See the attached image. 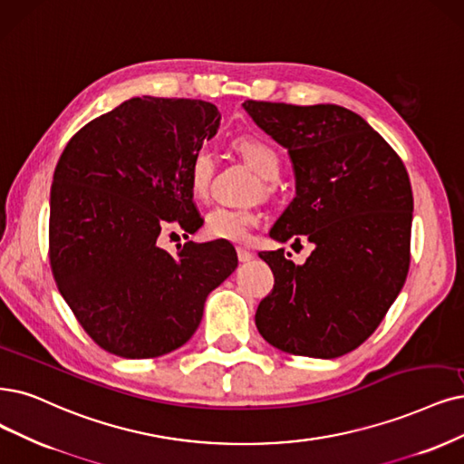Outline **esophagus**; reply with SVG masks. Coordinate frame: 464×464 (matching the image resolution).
I'll return each instance as SVG.
<instances>
[{"label":"esophagus","instance_id":"obj_1","mask_svg":"<svg viewBox=\"0 0 464 464\" xmlns=\"http://www.w3.org/2000/svg\"><path fill=\"white\" fill-rule=\"evenodd\" d=\"M237 258H238V262H241V264H246V262H250L254 258V254L250 250L243 248V246H238L237 248Z\"/></svg>","mask_w":464,"mask_h":464}]
</instances>
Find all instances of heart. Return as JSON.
<instances>
[{"mask_svg": "<svg viewBox=\"0 0 464 464\" xmlns=\"http://www.w3.org/2000/svg\"><path fill=\"white\" fill-rule=\"evenodd\" d=\"M237 152L241 154L243 160L260 176V185L256 187V193L264 197L271 195L273 181L281 176V157L279 152L269 143L258 140V137H241L235 143ZM214 174V157L208 149H198L187 168L188 187L197 198L208 197V188ZM258 216L252 210L243 208H227V206H218L208 216H206L204 231L214 241H227L235 245H243L248 241L250 229L256 227Z\"/></svg>", "mask_w": 464, "mask_h": 464, "instance_id": "1", "label": "heart"}]
</instances>
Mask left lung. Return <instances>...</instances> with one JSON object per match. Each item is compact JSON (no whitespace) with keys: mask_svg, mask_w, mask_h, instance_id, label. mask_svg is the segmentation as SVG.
<instances>
[{"mask_svg":"<svg viewBox=\"0 0 464 464\" xmlns=\"http://www.w3.org/2000/svg\"><path fill=\"white\" fill-rule=\"evenodd\" d=\"M245 111L293 160L296 197L271 229L276 241L314 243L296 266L262 252L276 285L256 327L281 352L340 357L376 331L407 279L413 191L381 133L338 105L246 101Z\"/></svg>","mask_w":464,"mask_h":464,"instance_id":"left-lung-1","label":"left lung"}]
</instances>
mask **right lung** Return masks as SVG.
Wrapping results in <instances>:
<instances>
[{"instance_id":"obj_1","label":"right lung","mask_w":464,"mask_h":464,"mask_svg":"<svg viewBox=\"0 0 464 464\" xmlns=\"http://www.w3.org/2000/svg\"><path fill=\"white\" fill-rule=\"evenodd\" d=\"M219 111L198 99L133 97L78 130L57 162L49 262L59 293L99 348L149 359L183 346L204 302L237 267L226 241L160 248L168 223L202 218L187 168Z\"/></svg>"}]
</instances>
